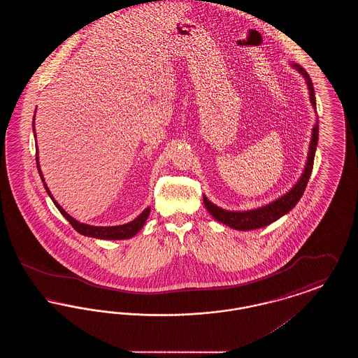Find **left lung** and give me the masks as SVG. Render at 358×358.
Masks as SVG:
<instances>
[{"label": "left lung", "instance_id": "8db88e82", "mask_svg": "<svg viewBox=\"0 0 358 358\" xmlns=\"http://www.w3.org/2000/svg\"><path fill=\"white\" fill-rule=\"evenodd\" d=\"M292 67L298 69L303 75V78L306 79L311 104L315 108V106H317L315 94H314V87H313V82H311L310 76L307 75L306 71L302 69L301 66L292 64ZM317 143H318V122L315 123V126L313 129L310 150H308V155H307L306 168H305V171H303L301 180L298 181V184L295 187L289 190V193H286L285 196H282L276 201L266 205V206L257 208V209L247 210V212H231V210H224L222 208L212 204L204 196L205 208L208 209V212L216 220H219V222L231 227V228L238 229V231H250V229H256V228H263V227H266L271 222H276L279 217L289 213V210L301 200V197H302V194L306 189L308 178L311 176V171H313Z\"/></svg>", "mask_w": 358, "mask_h": 358}]
</instances>
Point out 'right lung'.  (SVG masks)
<instances>
[{"label": "right lung", "mask_w": 358, "mask_h": 358, "mask_svg": "<svg viewBox=\"0 0 358 358\" xmlns=\"http://www.w3.org/2000/svg\"><path fill=\"white\" fill-rule=\"evenodd\" d=\"M32 123H34V117ZM34 136H36V134H34ZM36 164H37V171H38V174H40V177H41V181L44 182L43 173H41L40 166H38V157H37V153H36ZM44 187H45L48 196L51 197L52 201L56 205V208H57V209L60 210V213L69 220V224L73 227V229H75L76 232H79L80 235L90 236V238H108V240H123V238H133L134 235H136V234L139 232V229L143 227V224H145L146 219L149 217V213H150V208H146V209L136 217V220H133V222H129V224H124V225H118V227H94V225H87V224L76 222L75 219H72L69 213L55 201V199L52 197L51 192H50L48 187L45 185V182H44Z\"/></svg>", "instance_id": "obj_1"}]
</instances>
